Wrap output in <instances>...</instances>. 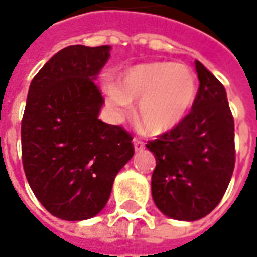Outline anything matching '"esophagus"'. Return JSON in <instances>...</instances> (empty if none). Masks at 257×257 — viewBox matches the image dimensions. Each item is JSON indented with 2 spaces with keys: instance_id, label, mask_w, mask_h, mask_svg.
<instances>
[{
  "instance_id": "obj_1",
  "label": "esophagus",
  "mask_w": 257,
  "mask_h": 257,
  "mask_svg": "<svg viewBox=\"0 0 257 257\" xmlns=\"http://www.w3.org/2000/svg\"><path fill=\"white\" fill-rule=\"evenodd\" d=\"M132 143H134V147H135V151H142L145 149V143L139 139H134L132 140Z\"/></svg>"
}]
</instances>
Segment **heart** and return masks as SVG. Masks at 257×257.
<instances>
[{
    "label": "heart",
    "instance_id": "heart-1",
    "mask_svg": "<svg viewBox=\"0 0 257 257\" xmlns=\"http://www.w3.org/2000/svg\"><path fill=\"white\" fill-rule=\"evenodd\" d=\"M104 92L108 108L117 119L131 112V101H138V117L147 132L162 135L187 118L197 99L198 82L184 64L157 62L125 70L118 86L106 85Z\"/></svg>",
    "mask_w": 257,
    "mask_h": 257
}]
</instances>
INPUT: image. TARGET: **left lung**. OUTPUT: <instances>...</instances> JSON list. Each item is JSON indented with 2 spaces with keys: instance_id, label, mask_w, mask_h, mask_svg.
Masks as SVG:
<instances>
[{
  "instance_id": "obj_1",
  "label": "left lung",
  "mask_w": 257,
  "mask_h": 257,
  "mask_svg": "<svg viewBox=\"0 0 257 257\" xmlns=\"http://www.w3.org/2000/svg\"><path fill=\"white\" fill-rule=\"evenodd\" d=\"M199 88L191 112L178 128L149 142L156 157L154 204L171 219L194 221L209 215L231 180L234 119L220 81L195 60Z\"/></svg>"
}]
</instances>
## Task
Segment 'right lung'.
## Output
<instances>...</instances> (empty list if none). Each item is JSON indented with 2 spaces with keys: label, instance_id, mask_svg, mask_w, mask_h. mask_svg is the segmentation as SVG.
<instances>
[{
  "label": "right lung",
  "instance_id": "obj_1",
  "mask_svg": "<svg viewBox=\"0 0 257 257\" xmlns=\"http://www.w3.org/2000/svg\"><path fill=\"white\" fill-rule=\"evenodd\" d=\"M110 45H70L44 64L29 88L22 121L26 178L42 206L62 220L100 213L117 173L134 157L131 135L101 122L95 85Z\"/></svg>",
  "mask_w": 257,
  "mask_h": 257
}]
</instances>
